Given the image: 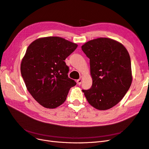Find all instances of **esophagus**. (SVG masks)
Listing matches in <instances>:
<instances>
[{
	"instance_id": "1",
	"label": "esophagus",
	"mask_w": 149,
	"mask_h": 149,
	"mask_svg": "<svg viewBox=\"0 0 149 149\" xmlns=\"http://www.w3.org/2000/svg\"><path fill=\"white\" fill-rule=\"evenodd\" d=\"M81 82H82V78L81 77L79 79L77 80V83H78V84L80 85L81 84Z\"/></svg>"
}]
</instances>
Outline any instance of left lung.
Masks as SVG:
<instances>
[{
  "mask_svg": "<svg viewBox=\"0 0 149 149\" xmlns=\"http://www.w3.org/2000/svg\"><path fill=\"white\" fill-rule=\"evenodd\" d=\"M82 50L89 58L91 88L82 91L88 102L98 110H107L119 103L132 83L131 62L123 44L99 38L84 44Z\"/></svg>",
  "mask_w": 149,
  "mask_h": 149,
  "instance_id": "obj_1",
  "label": "left lung"
}]
</instances>
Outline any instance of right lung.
Segmentation results:
<instances>
[{"label": "right lung", "mask_w": 149, "mask_h": 149, "mask_svg": "<svg viewBox=\"0 0 149 149\" xmlns=\"http://www.w3.org/2000/svg\"><path fill=\"white\" fill-rule=\"evenodd\" d=\"M78 45L58 37L35 40L26 49L20 71L26 87L40 105L54 109L65 101L76 83L68 77L66 58Z\"/></svg>", "instance_id": "add662e5"}]
</instances>
